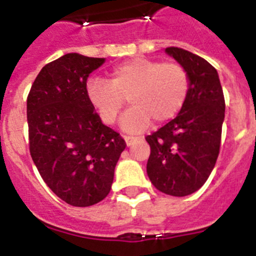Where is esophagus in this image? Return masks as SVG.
<instances>
[{
	"mask_svg": "<svg viewBox=\"0 0 256 256\" xmlns=\"http://www.w3.org/2000/svg\"><path fill=\"white\" fill-rule=\"evenodd\" d=\"M124 141H126V144L130 148V146H132L133 144H134L136 141H137V138H134V137H130V136H126V137H124Z\"/></svg>",
	"mask_w": 256,
	"mask_h": 256,
	"instance_id": "obj_1",
	"label": "esophagus"
}]
</instances>
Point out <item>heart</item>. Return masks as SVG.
I'll use <instances>...</instances> for the list:
<instances>
[{
    "label": "heart",
    "instance_id": "1",
    "mask_svg": "<svg viewBox=\"0 0 256 256\" xmlns=\"http://www.w3.org/2000/svg\"><path fill=\"white\" fill-rule=\"evenodd\" d=\"M188 91V74L182 65L144 58L115 66L108 83L92 79L87 84L88 101L108 126L116 122L128 101L130 108L120 126L132 134L148 130L151 122L160 126L177 116Z\"/></svg>",
    "mask_w": 256,
    "mask_h": 256
}]
</instances>
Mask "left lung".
I'll list each match as a JSON object with an SVG mask.
<instances>
[{
    "mask_svg": "<svg viewBox=\"0 0 256 256\" xmlns=\"http://www.w3.org/2000/svg\"><path fill=\"white\" fill-rule=\"evenodd\" d=\"M165 54L186 69L190 91L180 114L146 137L151 148L146 169L159 191L182 198L198 191L214 169L226 104L218 72L206 60L178 47Z\"/></svg>",
    "mask_w": 256,
    "mask_h": 256,
    "instance_id": "8db88e82",
    "label": "left lung"
}]
</instances>
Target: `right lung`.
Wrapping results in <instances>:
<instances>
[{
	"label": "right lung",
	"mask_w": 256,
	"mask_h": 256,
	"mask_svg": "<svg viewBox=\"0 0 256 256\" xmlns=\"http://www.w3.org/2000/svg\"><path fill=\"white\" fill-rule=\"evenodd\" d=\"M104 62L61 56L42 68L26 100L32 159L51 191L73 206H91L108 195L126 148L88 101V76Z\"/></svg>",
	"instance_id": "obj_1"
}]
</instances>
